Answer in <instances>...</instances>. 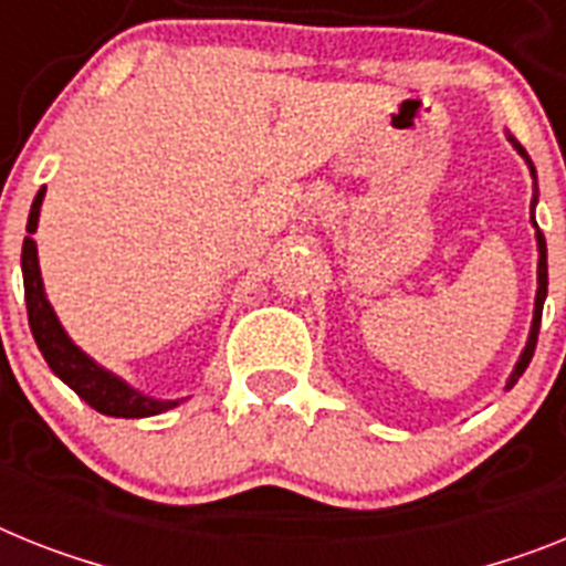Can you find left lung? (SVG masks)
I'll return each mask as SVG.
<instances>
[{"label":"left lung","instance_id":"obj_1","mask_svg":"<svg viewBox=\"0 0 566 566\" xmlns=\"http://www.w3.org/2000/svg\"><path fill=\"white\" fill-rule=\"evenodd\" d=\"M512 144H515V137H510ZM515 149L521 151L526 158V164H530V172H533L535 178V166L533 160H530V155L524 151V146L515 144ZM533 224H535V218H533ZM538 293H535V316H533V331H530V342H526V348L524 354H521V359H517L515 365V371H512L510 382H506V388H512L517 382V377L526 371V365H530V359H533L535 354V345H538V327H541V311H544V298H547V241H544V232L538 230Z\"/></svg>","mask_w":566,"mask_h":566}]
</instances>
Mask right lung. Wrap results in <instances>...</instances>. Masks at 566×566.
<instances>
[{
  "instance_id": "right-lung-1",
  "label": "right lung",
  "mask_w": 566,
  "mask_h": 566,
  "mask_svg": "<svg viewBox=\"0 0 566 566\" xmlns=\"http://www.w3.org/2000/svg\"><path fill=\"white\" fill-rule=\"evenodd\" d=\"M45 189L36 192L31 203V216H28V235L22 244V279H25V305H28V325L36 339V348L42 350L45 363L51 371L63 379L71 391H77L80 400H85L94 411L108 417H151L160 411L178 406L180 400H149L140 391L129 388L123 379L112 377L103 371L97 363H92L83 350L69 339L63 325L56 322L51 311L45 291H42L40 279V261H36V244H33V232L40 221V207Z\"/></svg>"
}]
</instances>
